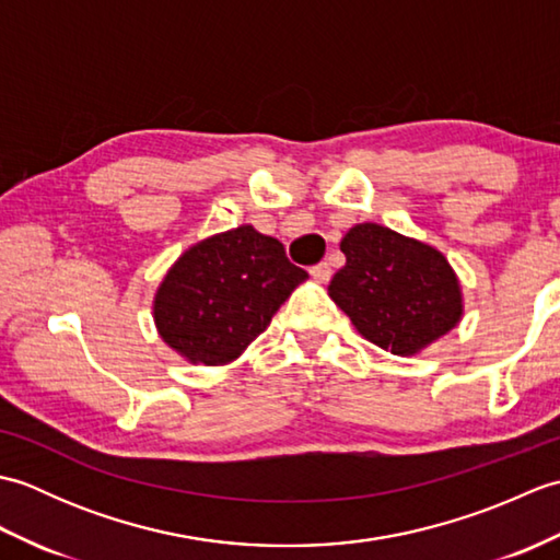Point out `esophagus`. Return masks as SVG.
<instances>
[{
  "label": "esophagus",
  "instance_id": "34e87169",
  "mask_svg": "<svg viewBox=\"0 0 560 560\" xmlns=\"http://www.w3.org/2000/svg\"><path fill=\"white\" fill-rule=\"evenodd\" d=\"M311 277L315 281H319V283H327L329 277H331V265H329V261H319V265L311 267Z\"/></svg>",
  "mask_w": 560,
  "mask_h": 560
}]
</instances>
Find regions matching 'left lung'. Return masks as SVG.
Returning <instances> with one entry per match:
<instances>
[{
	"label": "left lung",
	"instance_id": "8db88e82",
	"mask_svg": "<svg viewBox=\"0 0 560 560\" xmlns=\"http://www.w3.org/2000/svg\"><path fill=\"white\" fill-rule=\"evenodd\" d=\"M339 247L347 265L329 281V299L363 339L416 355L459 325V279L433 245L380 223H355Z\"/></svg>",
	"mask_w": 560,
	"mask_h": 560
}]
</instances>
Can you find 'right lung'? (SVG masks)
I'll use <instances>...</instances> for the list:
<instances>
[{
    "instance_id": "1",
    "label": "right lung",
    "mask_w": 560,
    "mask_h": 560,
    "mask_svg": "<svg viewBox=\"0 0 560 560\" xmlns=\"http://www.w3.org/2000/svg\"><path fill=\"white\" fill-rule=\"evenodd\" d=\"M307 279L277 237L237 225L187 247L153 295L161 339L195 365L235 361Z\"/></svg>"
}]
</instances>
